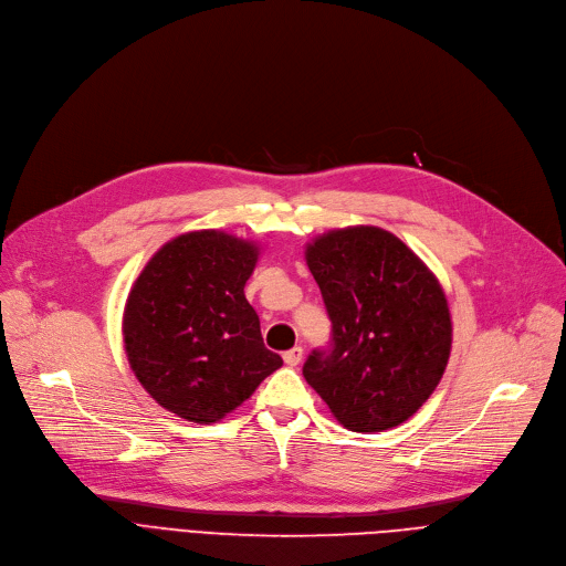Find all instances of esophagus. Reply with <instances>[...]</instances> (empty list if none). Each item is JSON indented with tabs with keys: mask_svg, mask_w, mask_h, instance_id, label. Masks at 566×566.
Here are the masks:
<instances>
[{
	"mask_svg": "<svg viewBox=\"0 0 566 566\" xmlns=\"http://www.w3.org/2000/svg\"><path fill=\"white\" fill-rule=\"evenodd\" d=\"M302 358H304V349L302 347H292V349H287L283 354V360L290 365V368H294V365L302 363Z\"/></svg>",
	"mask_w": 566,
	"mask_h": 566,
	"instance_id": "esophagus-1",
	"label": "esophagus"
}]
</instances>
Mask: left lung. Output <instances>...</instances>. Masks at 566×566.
Wrapping results in <instances>:
<instances>
[{"mask_svg": "<svg viewBox=\"0 0 566 566\" xmlns=\"http://www.w3.org/2000/svg\"><path fill=\"white\" fill-rule=\"evenodd\" d=\"M331 319V347L304 377L352 431L409 420L439 386L452 347L448 298L427 264L377 226L328 230L306 247Z\"/></svg>", "mask_w": 566, "mask_h": 566, "instance_id": "obj_1", "label": "left lung"}]
</instances>
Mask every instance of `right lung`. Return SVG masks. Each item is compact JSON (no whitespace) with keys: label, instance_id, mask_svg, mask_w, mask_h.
Returning a JSON list of instances; mask_svg holds the SVG:
<instances>
[{"label":"right lung","instance_id":"right-lung-1","mask_svg":"<svg viewBox=\"0 0 566 566\" xmlns=\"http://www.w3.org/2000/svg\"><path fill=\"white\" fill-rule=\"evenodd\" d=\"M258 247L223 230L166 242L127 294L123 343L153 400L189 422L210 424L238 409L283 358L262 343L244 285Z\"/></svg>","mask_w":566,"mask_h":566}]
</instances>
